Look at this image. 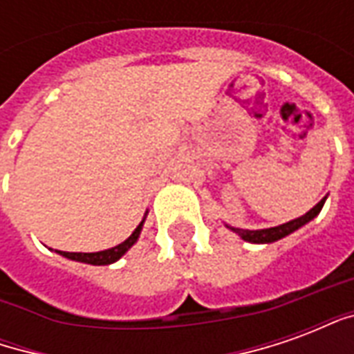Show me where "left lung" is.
I'll return each mask as SVG.
<instances>
[{"mask_svg":"<svg viewBox=\"0 0 354 354\" xmlns=\"http://www.w3.org/2000/svg\"><path fill=\"white\" fill-rule=\"evenodd\" d=\"M324 201H326V197H324V199H320L319 203H317V205L307 212V214L299 216V218L292 220V222L277 225V227H269V230H256V231L239 230V227H231V230L235 231V233H239V235L245 239V241H248V243H274V241L286 237V235H290L292 231L299 230L301 225H305L309 220H313V218L320 212V208H322V205H324Z\"/></svg>","mask_w":354,"mask_h":354,"instance_id":"obj_1","label":"left lung"}]
</instances>
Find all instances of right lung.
Listing matches in <instances>:
<instances>
[{"label":"right lung","instance_id":"obj_1","mask_svg":"<svg viewBox=\"0 0 354 354\" xmlns=\"http://www.w3.org/2000/svg\"><path fill=\"white\" fill-rule=\"evenodd\" d=\"M142 223L140 222V225L134 230V233H132L131 237L127 239L124 243H121V245L113 246V248H109V250H102V252H62V250H57L58 254H62V256H66V258H70V260H75V261H83V263H93V266H108V263H113V261H117L121 256H123L129 248H131L136 241H138L140 237V231H142Z\"/></svg>","mask_w":354,"mask_h":354}]
</instances>
